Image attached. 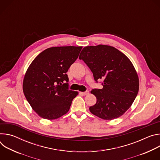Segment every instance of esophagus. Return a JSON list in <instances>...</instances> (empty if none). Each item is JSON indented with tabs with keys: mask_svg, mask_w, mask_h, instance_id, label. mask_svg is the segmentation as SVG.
Returning a JSON list of instances; mask_svg holds the SVG:
<instances>
[{
	"mask_svg": "<svg viewBox=\"0 0 160 160\" xmlns=\"http://www.w3.org/2000/svg\"><path fill=\"white\" fill-rule=\"evenodd\" d=\"M82 94H83V95H85V96H87V95H88L89 94V92L88 91H85V92H82Z\"/></svg>",
	"mask_w": 160,
	"mask_h": 160,
	"instance_id": "1",
	"label": "esophagus"
}]
</instances>
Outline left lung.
I'll use <instances>...</instances> for the list:
<instances>
[{"mask_svg": "<svg viewBox=\"0 0 160 160\" xmlns=\"http://www.w3.org/2000/svg\"><path fill=\"white\" fill-rule=\"evenodd\" d=\"M92 72L94 80H104L101 89H92L96 103L91 113L106 120L123 115L139 92V77L131 61L114 47L106 45L87 46L79 56Z\"/></svg>", "mask_w": 160, "mask_h": 160, "instance_id": "1", "label": "left lung"}]
</instances>
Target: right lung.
Instances as JSON below:
<instances>
[{
	"instance_id": "1",
	"label": "right lung",
	"mask_w": 160,
	"mask_h": 160,
	"mask_svg": "<svg viewBox=\"0 0 160 160\" xmlns=\"http://www.w3.org/2000/svg\"><path fill=\"white\" fill-rule=\"evenodd\" d=\"M82 49V46L48 48L40 53L28 68L22 90L32 109L41 118L55 120L69 111L78 92L68 89L66 72Z\"/></svg>"
}]
</instances>
